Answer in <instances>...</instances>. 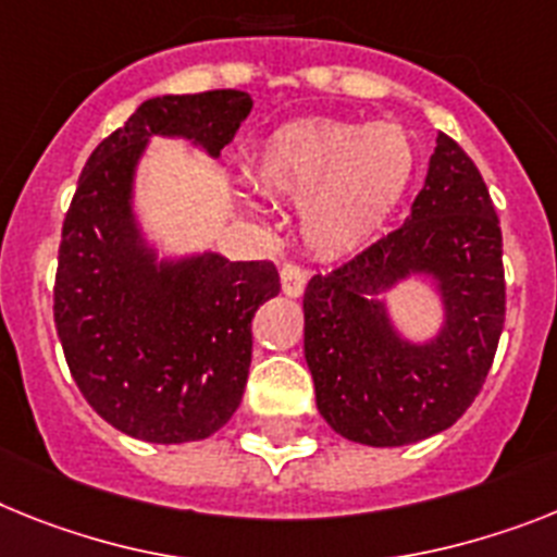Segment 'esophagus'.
Returning a JSON list of instances; mask_svg holds the SVG:
<instances>
[{"label": "esophagus", "instance_id": "esophagus-1", "mask_svg": "<svg viewBox=\"0 0 557 557\" xmlns=\"http://www.w3.org/2000/svg\"><path fill=\"white\" fill-rule=\"evenodd\" d=\"M306 271H302L300 265L286 263L280 269V286H283V294H286V297H300L302 288H306Z\"/></svg>", "mask_w": 557, "mask_h": 557}]
</instances>
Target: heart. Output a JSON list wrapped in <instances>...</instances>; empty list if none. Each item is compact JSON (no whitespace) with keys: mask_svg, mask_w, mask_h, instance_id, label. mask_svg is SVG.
<instances>
[{"mask_svg":"<svg viewBox=\"0 0 557 557\" xmlns=\"http://www.w3.org/2000/svg\"><path fill=\"white\" fill-rule=\"evenodd\" d=\"M416 175V147L394 121L297 119L263 138L249 163L257 191L300 203L302 240L322 260L366 251ZM243 212L257 218L255 203Z\"/></svg>","mask_w":557,"mask_h":557,"instance_id":"1","label":"heart"}]
</instances>
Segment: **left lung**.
I'll return each instance as SVG.
<instances>
[{"label": "left lung", "mask_w": 557, "mask_h": 557, "mask_svg": "<svg viewBox=\"0 0 557 557\" xmlns=\"http://www.w3.org/2000/svg\"><path fill=\"white\" fill-rule=\"evenodd\" d=\"M410 278L428 282L443 308L440 329L419 341L384 300ZM302 314L317 410L339 436L401 447L461 419L504 329V265L493 200L459 144L438 133L405 223L311 277Z\"/></svg>", "instance_id": "left-lung-1"}]
</instances>
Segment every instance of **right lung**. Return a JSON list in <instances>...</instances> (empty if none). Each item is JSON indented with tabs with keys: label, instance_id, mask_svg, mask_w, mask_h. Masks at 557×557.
I'll return each instance as SVG.
<instances>
[{
	"label": "right lung",
	"instance_id": "add662e5",
	"mask_svg": "<svg viewBox=\"0 0 557 557\" xmlns=\"http://www.w3.org/2000/svg\"><path fill=\"white\" fill-rule=\"evenodd\" d=\"M249 112L240 90L149 98L92 149L64 218L53 317L70 373L104 422L141 442H198L232 419L251 317L280 277L269 260L158 249L135 209L138 166L152 138L221 158Z\"/></svg>",
	"mask_w": 557,
	"mask_h": 557
}]
</instances>
